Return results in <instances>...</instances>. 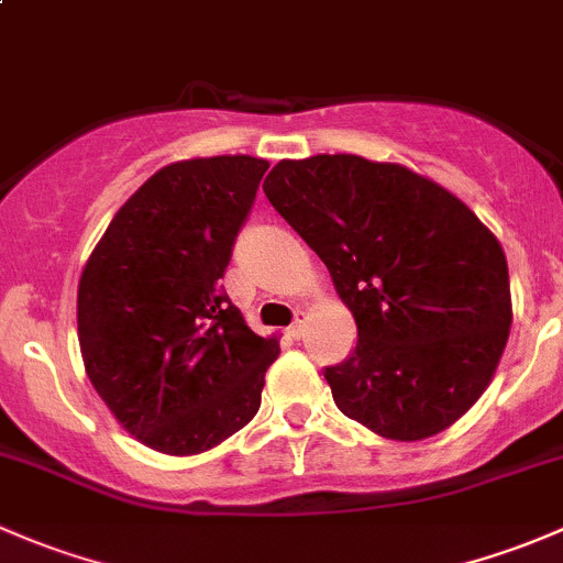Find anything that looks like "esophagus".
<instances>
[{
	"label": "esophagus",
	"instance_id": "esophagus-1",
	"mask_svg": "<svg viewBox=\"0 0 563 563\" xmlns=\"http://www.w3.org/2000/svg\"><path fill=\"white\" fill-rule=\"evenodd\" d=\"M305 323H308V313H305V310H297V316H294V323L288 327V334H291L294 340H299L305 334Z\"/></svg>",
	"mask_w": 563,
	"mask_h": 563
}]
</instances>
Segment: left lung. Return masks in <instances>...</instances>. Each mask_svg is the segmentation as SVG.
Instances as JSON below:
<instances>
[{
  "mask_svg": "<svg viewBox=\"0 0 563 563\" xmlns=\"http://www.w3.org/2000/svg\"><path fill=\"white\" fill-rule=\"evenodd\" d=\"M264 192L356 321L354 354L323 371L340 411L391 441L455 424L512 327L507 255L490 229L428 176L360 155L280 161Z\"/></svg>",
  "mask_w": 563,
  "mask_h": 563,
  "instance_id": "left-lung-1",
  "label": "left lung"
}]
</instances>
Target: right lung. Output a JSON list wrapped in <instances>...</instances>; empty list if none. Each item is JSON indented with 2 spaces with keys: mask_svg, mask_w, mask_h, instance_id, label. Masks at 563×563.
Instances as JSON below:
<instances>
[{
  "mask_svg": "<svg viewBox=\"0 0 563 563\" xmlns=\"http://www.w3.org/2000/svg\"><path fill=\"white\" fill-rule=\"evenodd\" d=\"M266 168L250 155L161 168L113 214L78 280L89 382L163 455H198L245 428L280 354L218 283Z\"/></svg>",
  "mask_w": 563,
  "mask_h": 563,
  "instance_id": "1",
  "label": "right lung"
}]
</instances>
